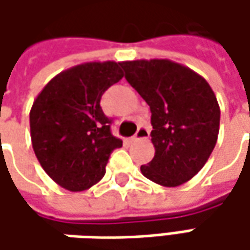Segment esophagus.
Instances as JSON below:
<instances>
[{
    "instance_id": "obj_1",
    "label": "esophagus",
    "mask_w": 250,
    "mask_h": 250,
    "mask_svg": "<svg viewBox=\"0 0 250 250\" xmlns=\"http://www.w3.org/2000/svg\"><path fill=\"white\" fill-rule=\"evenodd\" d=\"M150 129L147 126H140L138 132L132 136L129 139V142H136V140H142V139H147L149 138Z\"/></svg>"
}]
</instances>
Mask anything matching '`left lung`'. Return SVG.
<instances>
[{"mask_svg": "<svg viewBox=\"0 0 250 250\" xmlns=\"http://www.w3.org/2000/svg\"><path fill=\"white\" fill-rule=\"evenodd\" d=\"M126 81L149 104L154 157L140 171L161 187L188 182L207 163L220 129V105L207 81L171 60L122 61Z\"/></svg>", "mask_w": 250, "mask_h": 250, "instance_id": "left-lung-1", "label": "left lung"}]
</instances>
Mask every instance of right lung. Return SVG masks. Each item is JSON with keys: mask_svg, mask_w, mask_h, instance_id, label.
I'll use <instances>...</instances> for the list:
<instances>
[{"mask_svg": "<svg viewBox=\"0 0 250 250\" xmlns=\"http://www.w3.org/2000/svg\"><path fill=\"white\" fill-rule=\"evenodd\" d=\"M124 78L121 63L91 61L55 75L34 99L30 138L47 175L71 192L96 185L122 140L100 107L103 93Z\"/></svg>", "mask_w": 250, "mask_h": 250, "instance_id": "obj_1", "label": "right lung"}]
</instances>
